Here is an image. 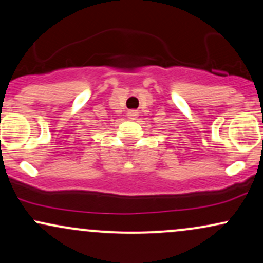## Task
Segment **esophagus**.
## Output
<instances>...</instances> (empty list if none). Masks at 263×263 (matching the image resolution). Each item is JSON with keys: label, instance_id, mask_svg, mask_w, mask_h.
<instances>
[{"label": "esophagus", "instance_id": "esophagus-1", "mask_svg": "<svg viewBox=\"0 0 263 263\" xmlns=\"http://www.w3.org/2000/svg\"><path fill=\"white\" fill-rule=\"evenodd\" d=\"M137 115H138L137 110H129L128 112H127V116H128V119H129V120H135V119H136V116H137Z\"/></svg>", "mask_w": 263, "mask_h": 263}]
</instances>
